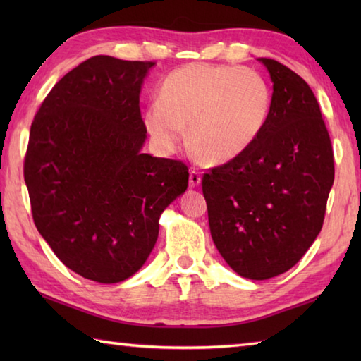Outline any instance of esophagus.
<instances>
[{"mask_svg":"<svg viewBox=\"0 0 361 361\" xmlns=\"http://www.w3.org/2000/svg\"><path fill=\"white\" fill-rule=\"evenodd\" d=\"M200 181H202L200 172L195 171V169H192V171L189 172V186L190 188H195V186L200 185Z\"/></svg>","mask_w":361,"mask_h":361,"instance_id":"esophagus-1","label":"esophagus"}]
</instances>
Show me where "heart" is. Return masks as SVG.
Returning a JSON list of instances; mask_svg holds the SVG:
<instances>
[{"label":"heart","instance_id":"b5f03b06","mask_svg":"<svg viewBox=\"0 0 361 361\" xmlns=\"http://www.w3.org/2000/svg\"><path fill=\"white\" fill-rule=\"evenodd\" d=\"M271 104V88L260 73L242 66L192 63L167 75L159 101L145 110L144 124L167 150L180 144L190 124V147L204 159L225 163L257 141Z\"/></svg>","mask_w":361,"mask_h":361}]
</instances>
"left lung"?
Listing matches in <instances>:
<instances>
[{
  "label": "left lung",
  "instance_id": "8db88e82",
  "mask_svg": "<svg viewBox=\"0 0 361 361\" xmlns=\"http://www.w3.org/2000/svg\"><path fill=\"white\" fill-rule=\"evenodd\" d=\"M273 104L257 141L203 173L212 240L233 270L264 281L299 262L323 228L334 150L315 94L301 75L259 59Z\"/></svg>",
  "mask_w": 361,
  "mask_h": 361
}]
</instances>
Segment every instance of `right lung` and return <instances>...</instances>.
Segmentation results:
<instances>
[{
    "label": "right lung",
    "instance_id": "right-lung-1",
    "mask_svg": "<svg viewBox=\"0 0 361 361\" xmlns=\"http://www.w3.org/2000/svg\"><path fill=\"white\" fill-rule=\"evenodd\" d=\"M155 62L94 56L60 79L30 126L25 181L38 233L90 281L135 274L158 239V220L188 189L180 159L141 153L140 93Z\"/></svg>",
    "mask_w": 361,
    "mask_h": 361
}]
</instances>
